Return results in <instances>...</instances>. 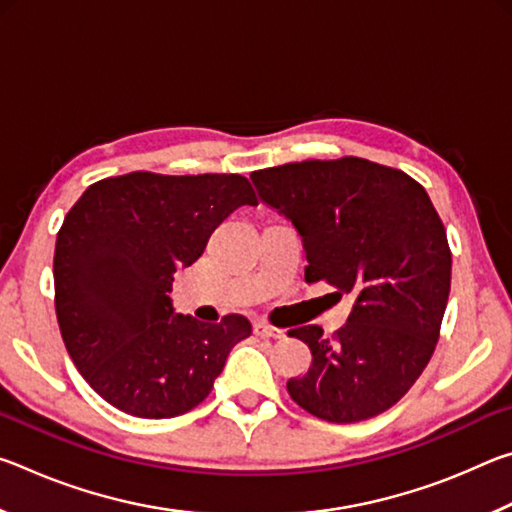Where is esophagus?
<instances>
[{
	"label": "esophagus",
	"mask_w": 512,
	"mask_h": 512,
	"mask_svg": "<svg viewBox=\"0 0 512 512\" xmlns=\"http://www.w3.org/2000/svg\"><path fill=\"white\" fill-rule=\"evenodd\" d=\"M255 334L262 336V339H284L282 329L268 325V323H264V320H259V323H255Z\"/></svg>",
	"instance_id": "obj_1"
}]
</instances>
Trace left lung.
<instances>
[{"label":"left lung","instance_id":"obj_1","mask_svg":"<svg viewBox=\"0 0 512 512\" xmlns=\"http://www.w3.org/2000/svg\"><path fill=\"white\" fill-rule=\"evenodd\" d=\"M259 198L302 237L305 280L352 293L332 339L305 325L311 368L287 381L291 400L320 420L375 418L427 368L443 323L452 253L420 183L363 158L305 160L250 173Z\"/></svg>","mask_w":512,"mask_h":512}]
</instances>
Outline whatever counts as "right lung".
<instances>
[{"label":"right lung","mask_w":512,"mask_h":512,"mask_svg":"<svg viewBox=\"0 0 512 512\" xmlns=\"http://www.w3.org/2000/svg\"><path fill=\"white\" fill-rule=\"evenodd\" d=\"M241 205L237 173L133 171L85 189L56 239V316L65 348L103 400L137 418H176L210 395L248 318L207 325L173 311V273L203 255Z\"/></svg>","instance_id":"1"}]
</instances>
